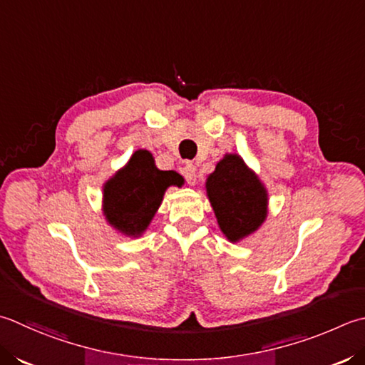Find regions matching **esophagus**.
<instances>
[{"label": "esophagus", "mask_w": 365, "mask_h": 365, "mask_svg": "<svg viewBox=\"0 0 365 365\" xmlns=\"http://www.w3.org/2000/svg\"><path fill=\"white\" fill-rule=\"evenodd\" d=\"M183 175H185V178H187V183L188 185H191V187H195L196 185V168L192 166L191 163H187L183 166Z\"/></svg>", "instance_id": "obj_1"}]
</instances>
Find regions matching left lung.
I'll list each match as a JSON object with an SVG mask.
<instances>
[{
  "mask_svg": "<svg viewBox=\"0 0 365 365\" xmlns=\"http://www.w3.org/2000/svg\"><path fill=\"white\" fill-rule=\"evenodd\" d=\"M205 191L220 231L239 244L264 225L269 213V192L259 175L239 153H226L207 177Z\"/></svg>",
  "mask_w": 365,
  "mask_h": 365,
  "instance_id": "1",
  "label": "left lung"
}]
</instances>
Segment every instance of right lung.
<instances>
[{
  "label": "right lung",
  "mask_w": 365,
  "mask_h": 365,
  "mask_svg": "<svg viewBox=\"0 0 365 365\" xmlns=\"http://www.w3.org/2000/svg\"><path fill=\"white\" fill-rule=\"evenodd\" d=\"M178 182L180 175L175 170L156 168L148 150H135L125 166L103 185V215L107 225L126 237H140L158 212L164 192Z\"/></svg>",
  "instance_id": "add662e5"
}]
</instances>
